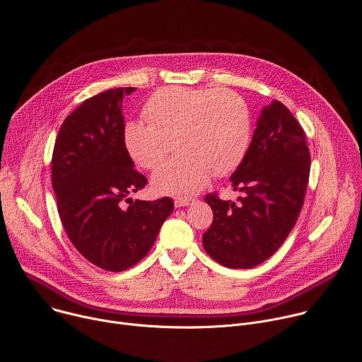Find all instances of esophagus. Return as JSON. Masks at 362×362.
I'll return each mask as SVG.
<instances>
[{"label":"esophagus","mask_w":362,"mask_h":362,"mask_svg":"<svg viewBox=\"0 0 362 362\" xmlns=\"http://www.w3.org/2000/svg\"><path fill=\"white\" fill-rule=\"evenodd\" d=\"M193 204V199H176L175 201V206L176 208H182V206H189Z\"/></svg>","instance_id":"esophagus-1"}]
</instances>
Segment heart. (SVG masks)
I'll use <instances>...</instances> for the list:
<instances>
[{"mask_svg":"<svg viewBox=\"0 0 362 362\" xmlns=\"http://www.w3.org/2000/svg\"><path fill=\"white\" fill-rule=\"evenodd\" d=\"M143 114L148 124L128 122L122 143L137 166L153 170L166 157L168 143L179 156L153 175L160 194L189 198L211 176L233 173L244 160L251 140L245 103L233 92L204 88H164L151 95Z\"/></svg>","mask_w":362,"mask_h":362,"instance_id":"1","label":"heart"}]
</instances>
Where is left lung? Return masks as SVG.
<instances>
[{
    "label": "left lung",
    "mask_w": 362,
    "mask_h": 362,
    "mask_svg": "<svg viewBox=\"0 0 362 362\" xmlns=\"http://www.w3.org/2000/svg\"><path fill=\"white\" fill-rule=\"evenodd\" d=\"M310 172L306 134L280 103L262 108L244 160L231 176L238 204L209 193L214 221L205 251L229 269H251L284 243L302 211Z\"/></svg>",
    "instance_id": "1"
}]
</instances>
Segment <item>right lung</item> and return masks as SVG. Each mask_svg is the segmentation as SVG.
I'll use <instances>...</instances> for the list:
<instances>
[{
  "label": "right lung",
  "instance_id": "obj_1",
  "mask_svg": "<svg viewBox=\"0 0 362 362\" xmlns=\"http://www.w3.org/2000/svg\"><path fill=\"white\" fill-rule=\"evenodd\" d=\"M115 88L83 101L63 121L52 157V185L62 225L75 248L96 267L124 272L151 250L173 212V199L120 202L147 179L124 148V96Z\"/></svg>",
  "mask_w": 362,
  "mask_h": 362
}]
</instances>
